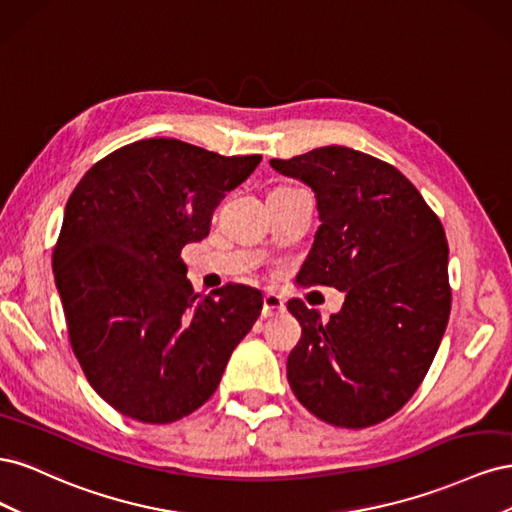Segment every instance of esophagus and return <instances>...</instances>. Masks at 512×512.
<instances>
[{
	"mask_svg": "<svg viewBox=\"0 0 512 512\" xmlns=\"http://www.w3.org/2000/svg\"><path fill=\"white\" fill-rule=\"evenodd\" d=\"M284 309H286V305H284L282 297H277L275 292H265V297H262V316L269 318L275 314H282Z\"/></svg>",
	"mask_w": 512,
	"mask_h": 512,
	"instance_id": "esophagus-1",
	"label": "esophagus"
}]
</instances>
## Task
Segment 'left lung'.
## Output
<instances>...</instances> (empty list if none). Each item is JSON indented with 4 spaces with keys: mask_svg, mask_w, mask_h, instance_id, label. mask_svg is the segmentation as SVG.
I'll return each instance as SVG.
<instances>
[{
    "mask_svg": "<svg viewBox=\"0 0 512 512\" xmlns=\"http://www.w3.org/2000/svg\"><path fill=\"white\" fill-rule=\"evenodd\" d=\"M316 194L320 228L299 286L346 292L322 322L301 299L288 356L292 393L320 421L363 429L406 406L427 376L451 314L448 243L438 215L391 164L348 147L271 160Z\"/></svg>",
    "mask_w": 512,
    "mask_h": 512,
    "instance_id": "1",
    "label": "left lung"
}]
</instances>
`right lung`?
Masks as SVG:
<instances>
[{
  "instance_id": "right-lung-1",
  "label": "right lung",
  "mask_w": 512,
  "mask_h": 512,
  "mask_svg": "<svg viewBox=\"0 0 512 512\" xmlns=\"http://www.w3.org/2000/svg\"><path fill=\"white\" fill-rule=\"evenodd\" d=\"M260 160L145 138L96 162L68 198L53 273L70 346L94 391L134 421L166 425L203 406L260 316L258 290L200 297L181 260Z\"/></svg>"
}]
</instances>
